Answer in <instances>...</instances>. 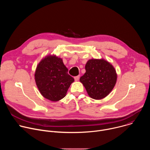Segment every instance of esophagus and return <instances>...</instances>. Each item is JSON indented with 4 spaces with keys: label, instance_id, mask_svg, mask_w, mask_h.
<instances>
[{
    "label": "esophagus",
    "instance_id": "34e87169",
    "mask_svg": "<svg viewBox=\"0 0 150 150\" xmlns=\"http://www.w3.org/2000/svg\"><path fill=\"white\" fill-rule=\"evenodd\" d=\"M79 77H80L79 75H78V76H75V77H74L75 81H78L79 80Z\"/></svg>",
    "mask_w": 150,
    "mask_h": 150
}]
</instances>
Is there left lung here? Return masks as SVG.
<instances>
[{
    "label": "left lung",
    "instance_id": "8db88e82",
    "mask_svg": "<svg viewBox=\"0 0 150 150\" xmlns=\"http://www.w3.org/2000/svg\"><path fill=\"white\" fill-rule=\"evenodd\" d=\"M86 72L80 78L90 97L100 100L113 90L117 80L116 70L104 59H91L85 65Z\"/></svg>",
    "mask_w": 150,
    "mask_h": 150
}]
</instances>
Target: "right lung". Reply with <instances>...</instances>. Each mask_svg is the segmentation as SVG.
<instances>
[{
	"label": "right lung",
	"mask_w": 150,
	"mask_h": 150,
	"mask_svg": "<svg viewBox=\"0 0 150 150\" xmlns=\"http://www.w3.org/2000/svg\"><path fill=\"white\" fill-rule=\"evenodd\" d=\"M68 72L62 59L56 56H48L42 59L35 73V82L41 95L52 101L65 97L74 81Z\"/></svg>",
	"instance_id": "add662e5"
}]
</instances>
